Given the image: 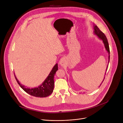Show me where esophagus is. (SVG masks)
Instances as JSON below:
<instances>
[{"label": "esophagus", "mask_w": 123, "mask_h": 123, "mask_svg": "<svg viewBox=\"0 0 123 123\" xmlns=\"http://www.w3.org/2000/svg\"><path fill=\"white\" fill-rule=\"evenodd\" d=\"M66 63V58H64V57L61 58L60 59V61H59V64L61 66H63L65 65Z\"/></svg>", "instance_id": "1"}]
</instances>
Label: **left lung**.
Returning <instances> with one entry per match:
<instances>
[{"label":"left lung","mask_w":123,"mask_h":123,"mask_svg":"<svg viewBox=\"0 0 123 123\" xmlns=\"http://www.w3.org/2000/svg\"><path fill=\"white\" fill-rule=\"evenodd\" d=\"M93 29H94V34H95V35H96V36L98 37V38L102 40L103 42V43L104 44V46H105V49H106V50L107 51V52H108L109 54V62L108 63H109V62H110V48H109V43H108V39L106 37V36H105V34L102 32L100 29L98 28V27L96 26V25H94L93 26ZM108 65L107 67V68H106V72L107 71V69H108ZM106 74V73H105V74ZM105 78H104L102 82L101 83V84H100V86L101 85V84H102L103 81L104 80V79Z\"/></svg>","instance_id":"left-lung-1"}]
</instances>
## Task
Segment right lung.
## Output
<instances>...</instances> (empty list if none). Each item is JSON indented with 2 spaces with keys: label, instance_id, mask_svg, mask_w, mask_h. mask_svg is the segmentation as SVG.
<instances>
[{
  "label": "right lung",
  "instance_id": "obj_1",
  "mask_svg": "<svg viewBox=\"0 0 123 123\" xmlns=\"http://www.w3.org/2000/svg\"><path fill=\"white\" fill-rule=\"evenodd\" d=\"M58 69V64L56 63L42 84L38 87H34V88H27L19 82L15 76V74L14 76L17 83L27 93L37 97H46L50 95L53 92L55 84L54 76Z\"/></svg>",
  "mask_w": 123,
  "mask_h": 123
}]
</instances>
